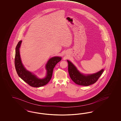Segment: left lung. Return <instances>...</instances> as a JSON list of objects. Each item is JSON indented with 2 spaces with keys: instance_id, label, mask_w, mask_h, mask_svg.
Returning a JSON list of instances; mask_svg holds the SVG:
<instances>
[{
  "instance_id": "obj_1",
  "label": "left lung",
  "mask_w": 121,
  "mask_h": 121,
  "mask_svg": "<svg viewBox=\"0 0 121 121\" xmlns=\"http://www.w3.org/2000/svg\"><path fill=\"white\" fill-rule=\"evenodd\" d=\"M68 63V72L70 77L76 84L81 86H88L94 84L98 80L104 72V69L99 72L91 74L82 73L77 69V67L69 60H67Z\"/></svg>"
}]
</instances>
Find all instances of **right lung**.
I'll list each match as a JSON object with an SVG mask.
<instances>
[{
    "label": "right lung",
    "instance_id": "add662e5",
    "mask_svg": "<svg viewBox=\"0 0 121 121\" xmlns=\"http://www.w3.org/2000/svg\"><path fill=\"white\" fill-rule=\"evenodd\" d=\"M22 42V40L19 41L15 48V67L18 76L32 87H39L47 84L51 79L54 67L61 60L62 57L55 56L49 59L45 66L47 70L45 77L43 78H39L32 72L26 70L22 63L19 51Z\"/></svg>",
    "mask_w": 121,
    "mask_h": 121
}]
</instances>
